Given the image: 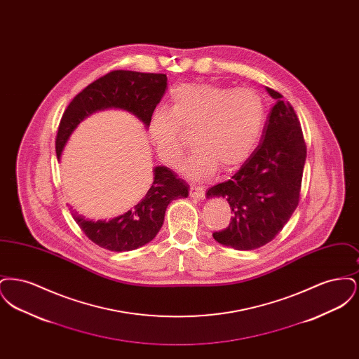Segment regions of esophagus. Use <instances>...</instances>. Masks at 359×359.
I'll return each mask as SVG.
<instances>
[{
	"mask_svg": "<svg viewBox=\"0 0 359 359\" xmlns=\"http://www.w3.org/2000/svg\"><path fill=\"white\" fill-rule=\"evenodd\" d=\"M189 196L194 199H203L205 196V188L202 186H196V184H191L189 186Z\"/></svg>",
	"mask_w": 359,
	"mask_h": 359,
	"instance_id": "esophagus-1",
	"label": "esophagus"
}]
</instances>
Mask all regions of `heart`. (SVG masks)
<instances>
[{"label": "heart", "instance_id": "obj_1", "mask_svg": "<svg viewBox=\"0 0 359 359\" xmlns=\"http://www.w3.org/2000/svg\"><path fill=\"white\" fill-rule=\"evenodd\" d=\"M266 106L249 87L186 83L171 93V109H156L148 121V136L158 157L176 167L184 152V132H194L195 151L182 165L183 173L203 180L217 170L245 163L262 136Z\"/></svg>", "mask_w": 359, "mask_h": 359}]
</instances>
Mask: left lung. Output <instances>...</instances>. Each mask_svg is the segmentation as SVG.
Segmentation results:
<instances>
[{"label": "left lung", "mask_w": 359, "mask_h": 359, "mask_svg": "<svg viewBox=\"0 0 359 359\" xmlns=\"http://www.w3.org/2000/svg\"><path fill=\"white\" fill-rule=\"evenodd\" d=\"M276 100L261 142L227 182L208 188L207 198H226L233 217L229 227L212 233L224 246L258 249L283 230L299 205L307 147L300 122L283 95L266 87Z\"/></svg>", "instance_id": "8db88e82"}]
</instances>
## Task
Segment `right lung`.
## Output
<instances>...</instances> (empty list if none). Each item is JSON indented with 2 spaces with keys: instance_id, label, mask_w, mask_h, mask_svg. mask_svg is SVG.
<instances>
[{
  "instance_id": "add662e5",
  "label": "right lung",
  "mask_w": 359,
  "mask_h": 359,
  "mask_svg": "<svg viewBox=\"0 0 359 359\" xmlns=\"http://www.w3.org/2000/svg\"><path fill=\"white\" fill-rule=\"evenodd\" d=\"M167 88L165 74H147L116 69L82 90L69 102L59 123L56 154L60 158L71 133L81 121L104 109H122L142 121H148ZM154 183L132 210L110 221H88L78 211L71 215L86 237L103 249L129 252L151 242L160 231L165 210L172 201L187 198L188 184L167 167H156ZM72 208V207H71Z\"/></svg>"
}]
</instances>
